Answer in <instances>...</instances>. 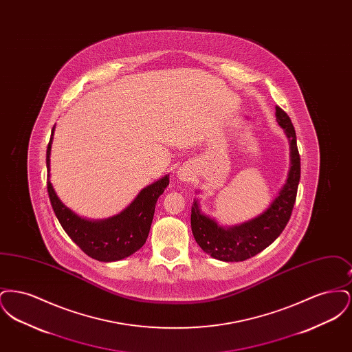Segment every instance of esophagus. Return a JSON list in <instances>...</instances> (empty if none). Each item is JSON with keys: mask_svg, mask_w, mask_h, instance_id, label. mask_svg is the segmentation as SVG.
<instances>
[{"mask_svg": "<svg viewBox=\"0 0 352 352\" xmlns=\"http://www.w3.org/2000/svg\"><path fill=\"white\" fill-rule=\"evenodd\" d=\"M177 178L182 182H188L190 179H192V170L190 166H182V168H178Z\"/></svg>", "mask_w": 352, "mask_h": 352, "instance_id": "esophagus-1", "label": "esophagus"}]
</instances>
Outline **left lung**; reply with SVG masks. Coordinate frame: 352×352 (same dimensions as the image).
<instances>
[{
	"label": "left lung",
	"instance_id": "8db88e82",
	"mask_svg": "<svg viewBox=\"0 0 352 352\" xmlns=\"http://www.w3.org/2000/svg\"><path fill=\"white\" fill-rule=\"evenodd\" d=\"M276 120L289 141L290 168L278 195L263 214L241 224L224 227L203 214L199 201L194 199L191 207L192 234L201 250L217 260L237 263L251 258L283 234L290 219L301 177V160L292 120L280 107H276Z\"/></svg>",
	"mask_w": 352,
	"mask_h": 352
}]
</instances>
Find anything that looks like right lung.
<instances>
[{
  "label": "right lung",
  "mask_w": 352,
  "mask_h": 352,
  "mask_svg": "<svg viewBox=\"0 0 352 352\" xmlns=\"http://www.w3.org/2000/svg\"><path fill=\"white\" fill-rule=\"evenodd\" d=\"M55 125L46 151L47 191L52 210L71 240L89 257L111 263L138 251L146 241L154 217L155 203L168 184V174L144 187L134 201L120 214L108 219L82 218L56 195L50 181V154Z\"/></svg>",
  "instance_id": "1"
}]
</instances>
